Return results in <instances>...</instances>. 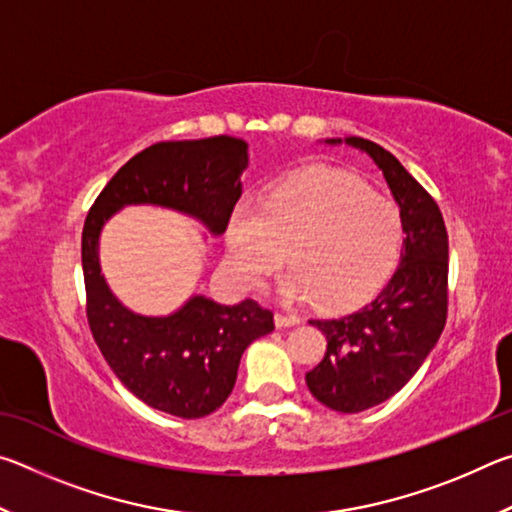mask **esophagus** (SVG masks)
<instances>
[{
  "label": "esophagus",
  "mask_w": 512,
  "mask_h": 512,
  "mask_svg": "<svg viewBox=\"0 0 512 512\" xmlns=\"http://www.w3.org/2000/svg\"><path fill=\"white\" fill-rule=\"evenodd\" d=\"M293 325H300V318L293 316V314H282V311H277L275 314V327H293Z\"/></svg>",
  "instance_id": "1"
}]
</instances>
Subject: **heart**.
Returning a JSON list of instances; mask_svg holds the SVG:
<instances>
[{
    "mask_svg": "<svg viewBox=\"0 0 512 512\" xmlns=\"http://www.w3.org/2000/svg\"><path fill=\"white\" fill-rule=\"evenodd\" d=\"M230 271L239 287L259 289L284 259L280 280L289 302L314 300L329 311L352 309L384 287L400 262L404 221L386 198L339 171H302L264 203L244 198L230 214Z\"/></svg>",
    "mask_w": 512,
    "mask_h": 512,
    "instance_id": "1",
    "label": "heart"
}]
</instances>
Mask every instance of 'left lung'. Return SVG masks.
Masks as SVG:
<instances>
[{"mask_svg": "<svg viewBox=\"0 0 512 512\" xmlns=\"http://www.w3.org/2000/svg\"><path fill=\"white\" fill-rule=\"evenodd\" d=\"M327 144L359 149L384 173L404 221L400 266L375 300L352 314L311 320L327 339L307 372L311 395L327 409L359 413L402 391L436 348L447 320V230L438 205L393 153L363 137Z\"/></svg>", "mask_w": 512, "mask_h": 512, "instance_id": "left-lung-1", "label": "left lung"}]
</instances>
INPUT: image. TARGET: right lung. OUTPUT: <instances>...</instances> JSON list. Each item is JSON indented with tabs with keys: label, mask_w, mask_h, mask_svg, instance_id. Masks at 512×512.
I'll return each mask as SVG.
<instances>
[{
	"label": "right lung",
	"mask_w": 512,
	"mask_h": 512,
	"mask_svg": "<svg viewBox=\"0 0 512 512\" xmlns=\"http://www.w3.org/2000/svg\"><path fill=\"white\" fill-rule=\"evenodd\" d=\"M246 167L248 144L230 135L153 144L110 178L83 225L81 257L94 341L128 391L185 420L210 415L228 400L241 354L273 332V314L250 298L221 305L205 296H192L169 316L135 314L121 305L101 273V230L128 205H158L192 216L210 235H223Z\"/></svg>",
	"instance_id": "1"
}]
</instances>
